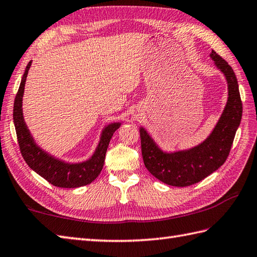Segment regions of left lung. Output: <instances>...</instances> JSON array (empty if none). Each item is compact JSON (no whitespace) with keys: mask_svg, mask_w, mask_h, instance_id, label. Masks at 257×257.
<instances>
[{"mask_svg":"<svg viewBox=\"0 0 257 257\" xmlns=\"http://www.w3.org/2000/svg\"><path fill=\"white\" fill-rule=\"evenodd\" d=\"M215 66L227 81V101L219 121L204 141L188 150L166 152L159 148L148 132L140 127L141 152L146 168L161 182L172 187H188L216 171L230 154L242 119V101L236 76L216 52L210 54Z\"/></svg>","mask_w":257,"mask_h":257,"instance_id":"left-lung-1","label":"left lung"}]
</instances>
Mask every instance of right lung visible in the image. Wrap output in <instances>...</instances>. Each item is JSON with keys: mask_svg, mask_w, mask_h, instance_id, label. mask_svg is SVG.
Returning <instances> with one entry per match:
<instances>
[{"mask_svg": "<svg viewBox=\"0 0 257 257\" xmlns=\"http://www.w3.org/2000/svg\"><path fill=\"white\" fill-rule=\"evenodd\" d=\"M32 61L27 64L23 77H22L20 88L16 94L13 108V120L18 136L21 154L29 167L42 178L47 180L51 184L58 188H79L91 183L99 176L105 162L106 151L110 143L113 133L121 125L120 122H112L102 129L100 140L97 148L88 160L77 163H70L59 160L52 155L47 154L41 147H38L32 137L29 128L23 117L24 87L27 74H29Z\"/></svg>", "mask_w": 257, "mask_h": 257, "instance_id": "1", "label": "right lung"}]
</instances>
